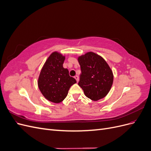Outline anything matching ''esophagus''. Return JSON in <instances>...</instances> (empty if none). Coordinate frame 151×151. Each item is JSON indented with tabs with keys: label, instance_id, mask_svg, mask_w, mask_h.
<instances>
[{
	"label": "esophagus",
	"instance_id": "esophagus-1",
	"mask_svg": "<svg viewBox=\"0 0 151 151\" xmlns=\"http://www.w3.org/2000/svg\"><path fill=\"white\" fill-rule=\"evenodd\" d=\"M74 78L76 79V81L77 82V83H78V82H79V76H76L74 77Z\"/></svg>",
	"mask_w": 151,
	"mask_h": 151
}]
</instances>
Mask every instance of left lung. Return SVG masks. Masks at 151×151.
<instances>
[{
    "label": "left lung",
    "instance_id": "obj_1",
    "mask_svg": "<svg viewBox=\"0 0 151 151\" xmlns=\"http://www.w3.org/2000/svg\"><path fill=\"white\" fill-rule=\"evenodd\" d=\"M77 60L81 70L78 85L86 96L95 101L104 98L113 82L112 70L106 60L93 52L79 56Z\"/></svg>",
    "mask_w": 151,
    "mask_h": 151
}]
</instances>
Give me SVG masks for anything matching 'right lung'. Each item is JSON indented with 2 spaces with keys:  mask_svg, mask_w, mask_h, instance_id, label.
Wrapping results in <instances>:
<instances>
[{
  "mask_svg": "<svg viewBox=\"0 0 151 151\" xmlns=\"http://www.w3.org/2000/svg\"><path fill=\"white\" fill-rule=\"evenodd\" d=\"M65 56L57 51L52 52L45 62L38 79V86L43 96L54 103L62 102L70 86L77 82L63 68Z\"/></svg>",
  "mask_w": 151,
  "mask_h": 151,
  "instance_id": "add662e5",
  "label": "right lung"
}]
</instances>
